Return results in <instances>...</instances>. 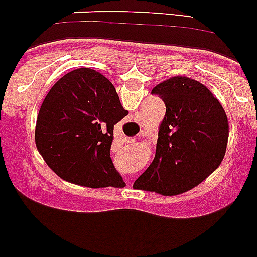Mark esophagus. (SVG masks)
<instances>
[{"label":"esophagus","instance_id":"34e87169","mask_svg":"<svg viewBox=\"0 0 257 257\" xmlns=\"http://www.w3.org/2000/svg\"><path fill=\"white\" fill-rule=\"evenodd\" d=\"M125 179H126V180H128V182H131V180H132V179H129V178H128V177H126V178H125Z\"/></svg>","mask_w":257,"mask_h":257}]
</instances>
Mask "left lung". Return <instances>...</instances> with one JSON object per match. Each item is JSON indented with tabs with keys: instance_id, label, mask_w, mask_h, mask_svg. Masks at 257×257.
I'll use <instances>...</instances> for the list:
<instances>
[{
	"instance_id": "8db88e82",
	"label": "left lung",
	"mask_w": 257,
	"mask_h": 257,
	"mask_svg": "<svg viewBox=\"0 0 257 257\" xmlns=\"http://www.w3.org/2000/svg\"><path fill=\"white\" fill-rule=\"evenodd\" d=\"M165 102L156 154L136 189L177 196L202 183L221 164L229 137L223 106L206 85L173 77L154 87Z\"/></svg>"
}]
</instances>
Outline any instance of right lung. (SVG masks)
Instances as JSON below:
<instances>
[{"label":"right lung","instance_id":"1","mask_svg":"<svg viewBox=\"0 0 257 257\" xmlns=\"http://www.w3.org/2000/svg\"><path fill=\"white\" fill-rule=\"evenodd\" d=\"M124 110L112 83L80 68L65 74L39 108L36 146L60 178L91 188L124 187L110 157L114 125Z\"/></svg>","mask_w":257,"mask_h":257}]
</instances>
